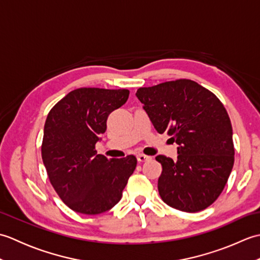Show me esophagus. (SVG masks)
I'll return each mask as SVG.
<instances>
[{"label": "esophagus", "mask_w": 260, "mask_h": 260, "mask_svg": "<svg viewBox=\"0 0 260 260\" xmlns=\"http://www.w3.org/2000/svg\"><path fill=\"white\" fill-rule=\"evenodd\" d=\"M150 159H151V157L147 156V155H144V154H139V155H137V161H139L140 163L150 161Z\"/></svg>", "instance_id": "obj_1"}]
</instances>
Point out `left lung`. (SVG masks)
I'll list each match as a JSON object with an SVG mask.
<instances>
[{"label":"left lung","instance_id":"1","mask_svg":"<svg viewBox=\"0 0 260 260\" xmlns=\"http://www.w3.org/2000/svg\"><path fill=\"white\" fill-rule=\"evenodd\" d=\"M136 97L157 133L178 144L175 161L157 155L162 164L158 193L184 212L212 204L227 183L235 161L233 126L217 96L189 79L140 88Z\"/></svg>","mask_w":260,"mask_h":260}]
</instances>
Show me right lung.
Returning a JSON list of instances; mask_svg holds the SVG:
<instances>
[{"instance_id": "right-lung-1", "label": "right lung", "mask_w": 260, "mask_h": 260, "mask_svg": "<svg viewBox=\"0 0 260 260\" xmlns=\"http://www.w3.org/2000/svg\"><path fill=\"white\" fill-rule=\"evenodd\" d=\"M128 96L127 89L79 88L48 114L42 161L58 196L76 212L99 214L112 209L134 172L135 156L108 159L95 151L108 115Z\"/></svg>"}]
</instances>
